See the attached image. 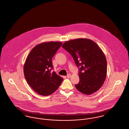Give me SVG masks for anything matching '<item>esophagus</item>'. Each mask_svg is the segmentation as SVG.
Segmentation results:
<instances>
[{
  "instance_id": "esophagus-1",
  "label": "esophagus",
  "mask_w": 129,
  "mask_h": 129,
  "mask_svg": "<svg viewBox=\"0 0 129 129\" xmlns=\"http://www.w3.org/2000/svg\"><path fill=\"white\" fill-rule=\"evenodd\" d=\"M71 77V75L70 74H69L67 75V77L68 78H70Z\"/></svg>"
}]
</instances>
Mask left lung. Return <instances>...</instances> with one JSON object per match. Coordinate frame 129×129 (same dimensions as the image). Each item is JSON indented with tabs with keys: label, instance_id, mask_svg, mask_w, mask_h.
Wrapping results in <instances>:
<instances>
[{
	"label": "left lung",
	"instance_id": "1",
	"mask_svg": "<svg viewBox=\"0 0 129 129\" xmlns=\"http://www.w3.org/2000/svg\"><path fill=\"white\" fill-rule=\"evenodd\" d=\"M80 67L79 82L75 85L83 94L91 95L103 85L107 75V60L104 53L91 40L79 38L66 41L62 46Z\"/></svg>",
	"mask_w": 129,
	"mask_h": 129
}]
</instances>
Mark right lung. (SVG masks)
<instances>
[{"label": "right lung", "mask_w": 129, "mask_h": 129, "mask_svg": "<svg viewBox=\"0 0 129 129\" xmlns=\"http://www.w3.org/2000/svg\"><path fill=\"white\" fill-rule=\"evenodd\" d=\"M60 42H49L39 44L34 47L26 58L24 74L30 87L38 94L48 96L55 91L63 78L53 69L52 58L62 45Z\"/></svg>", "instance_id": "1"}]
</instances>
